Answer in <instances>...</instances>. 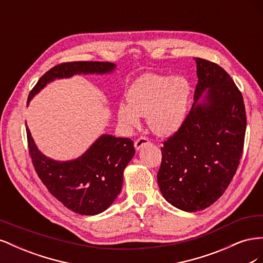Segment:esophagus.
<instances>
[{
	"instance_id": "obj_1",
	"label": "esophagus",
	"mask_w": 263,
	"mask_h": 263,
	"mask_svg": "<svg viewBox=\"0 0 263 263\" xmlns=\"http://www.w3.org/2000/svg\"><path fill=\"white\" fill-rule=\"evenodd\" d=\"M149 142H150V140L148 137L140 136L136 141H135V148H136V150H139L142 146L149 144Z\"/></svg>"
}]
</instances>
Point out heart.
<instances>
[{
  "instance_id": "b5f03b06",
  "label": "heart",
  "mask_w": 263,
  "mask_h": 263,
  "mask_svg": "<svg viewBox=\"0 0 263 263\" xmlns=\"http://www.w3.org/2000/svg\"><path fill=\"white\" fill-rule=\"evenodd\" d=\"M190 84L184 77L145 74L129 87L128 103H119L118 119L135 126L140 116H147L150 129L160 136L176 132L186 114Z\"/></svg>"
}]
</instances>
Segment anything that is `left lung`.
Segmentation results:
<instances>
[{"instance_id": "8db88e82", "label": "left lung", "mask_w": 263, "mask_h": 263, "mask_svg": "<svg viewBox=\"0 0 263 263\" xmlns=\"http://www.w3.org/2000/svg\"><path fill=\"white\" fill-rule=\"evenodd\" d=\"M195 62L193 106L163 141L157 174L163 197L185 212L205 210L224 194L240 162L247 126L242 94L233 79L217 63Z\"/></svg>"}]
</instances>
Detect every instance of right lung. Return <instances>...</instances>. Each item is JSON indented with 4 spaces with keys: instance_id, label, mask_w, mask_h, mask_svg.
Instances as JSON below:
<instances>
[{
    "instance_id": "right-lung-1",
    "label": "right lung",
    "mask_w": 263,
    "mask_h": 263,
    "mask_svg": "<svg viewBox=\"0 0 263 263\" xmlns=\"http://www.w3.org/2000/svg\"><path fill=\"white\" fill-rule=\"evenodd\" d=\"M112 62L73 61L54 66L39 79L27 102L54 79L78 73H106ZM28 151L35 171L49 192L67 209L81 215H97L112 204L122 190L123 172L135 155L134 141L103 135L76 160L60 162L39 151L26 127Z\"/></svg>"
}]
</instances>
